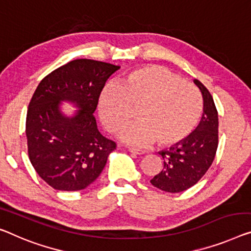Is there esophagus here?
<instances>
[{"label": "esophagus", "mask_w": 251, "mask_h": 251, "mask_svg": "<svg viewBox=\"0 0 251 251\" xmlns=\"http://www.w3.org/2000/svg\"><path fill=\"white\" fill-rule=\"evenodd\" d=\"M128 151H129L130 153H134V154H137V155L145 154V151H144V150L136 149V148H128Z\"/></svg>", "instance_id": "esophagus-1"}]
</instances>
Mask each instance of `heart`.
Segmentation results:
<instances>
[{
	"mask_svg": "<svg viewBox=\"0 0 251 251\" xmlns=\"http://www.w3.org/2000/svg\"><path fill=\"white\" fill-rule=\"evenodd\" d=\"M138 121L121 134L130 144L144 145L155 140L162 147L184 142L200 121L203 103L193 84L162 66L137 69L119 82L106 87L99 96L98 111L104 127L118 133L132 121Z\"/></svg>",
	"mask_w": 251,
	"mask_h": 251,
	"instance_id": "1",
	"label": "heart"
}]
</instances>
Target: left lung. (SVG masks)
Segmentation results:
<instances>
[{
  "mask_svg": "<svg viewBox=\"0 0 251 251\" xmlns=\"http://www.w3.org/2000/svg\"><path fill=\"white\" fill-rule=\"evenodd\" d=\"M194 83L203 98V115L196 129L182 143L159 152L163 168L151 184L163 192L180 193L195 185L211 167L218 149L219 117L214 100L200 81L195 78Z\"/></svg>",
  "mask_w": 251,
  "mask_h": 251,
  "instance_id": "left-lung-1",
  "label": "left lung"
}]
</instances>
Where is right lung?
<instances>
[{
	"instance_id": "right-lung-1",
	"label": "right lung",
	"mask_w": 251,
	"mask_h": 251,
	"mask_svg": "<svg viewBox=\"0 0 251 251\" xmlns=\"http://www.w3.org/2000/svg\"><path fill=\"white\" fill-rule=\"evenodd\" d=\"M121 66L74 59L45 76L30 100L25 135L30 162L40 178L57 190L87 188L102 173L114 141L102 136L93 113L111 74ZM62 102L78 109L73 116Z\"/></svg>"
}]
</instances>
